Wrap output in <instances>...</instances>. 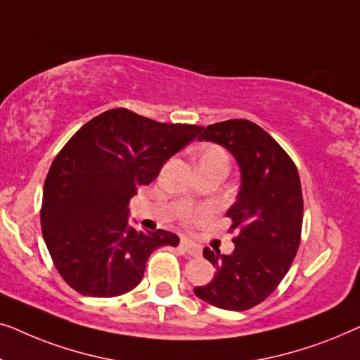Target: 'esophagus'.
I'll use <instances>...</instances> for the list:
<instances>
[{"label":"esophagus","mask_w":360,"mask_h":360,"mask_svg":"<svg viewBox=\"0 0 360 360\" xmlns=\"http://www.w3.org/2000/svg\"><path fill=\"white\" fill-rule=\"evenodd\" d=\"M180 249L184 250V252L188 254V255H191V257H200V255H201L200 245L193 244V243H191V240H188V239H181V240H180Z\"/></svg>","instance_id":"1"}]
</instances>
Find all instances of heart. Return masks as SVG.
<instances>
[{"label":"heart","instance_id":"heart-1","mask_svg":"<svg viewBox=\"0 0 360 360\" xmlns=\"http://www.w3.org/2000/svg\"><path fill=\"white\" fill-rule=\"evenodd\" d=\"M200 165L201 164H228L229 157L226 154L224 149H221L219 146H206L203 150L200 152ZM210 216L208 208H196L188 210L184 213L185 221H203Z\"/></svg>","mask_w":360,"mask_h":360}]
</instances>
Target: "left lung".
<instances>
[{
    "label": "left lung",
    "mask_w": 360,
    "mask_h": 360,
    "mask_svg": "<svg viewBox=\"0 0 360 360\" xmlns=\"http://www.w3.org/2000/svg\"><path fill=\"white\" fill-rule=\"evenodd\" d=\"M200 141L224 146L243 174L238 201L231 206L233 254L205 248L216 275L195 295L216 308L244 311L262 303L292 267L303 224V195L297 165L262 127L229 120L201 127Z\"/></svg>",
    "instance_id": "8db88e82"
}]
</instances>
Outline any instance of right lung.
Here are the masks:
<instances>
[{
	"label": "right lung",
	"mask_w": 360,
	"mask_h": 360,
	"mask_svg": "<svg viewBox=\"0 0 360 360\" xmlns=\"http://www.w3.org/2000/svg\"><path fill=\"white\" fill-rule=\"evenodd\" d=\"M200 131L115 108L62 147L44 184L41 226L57 272L75 292L96 298L131 292L155 249L179 245L169 231L129 228L127 206Z\"/></svg>",
	"instance_id": "right-lung-1"
}]
</instances>
